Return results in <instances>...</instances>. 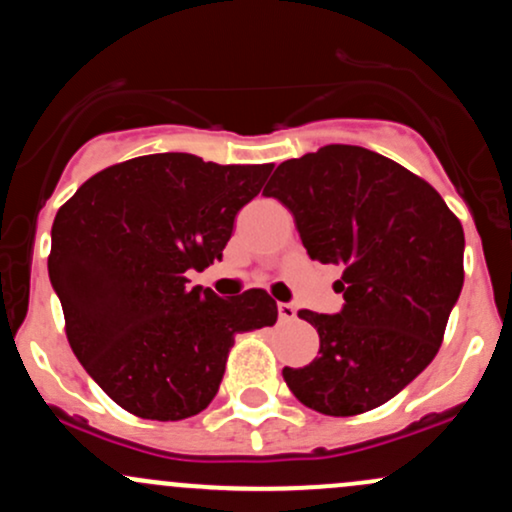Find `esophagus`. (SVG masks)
<instances>
[{"label":"esophagus","mask_w":512,"mask_h":512,"mask_svg":"<svg viewBox=\"0 0 512 512\" xmlns=\"http://www.w3.org/2000/svg\"><path fill=\"white\" fill-rule=\"evenodd\" d=\"M277 311H279V318L286 320V323H289V320H294V318H296V308L291 306V303H279Z\"/></svg>","instance_id":"34e87169"}]
</instances>
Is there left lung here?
<instances>
[{
    "instance_id": "1",
    "label": "left lung",
    "mask_w": 512,
    "mask_h": 512,
    "mask_svg": "<svg viewBox=\"0 0 512 512\" xmlns=\"http://www.w3.org/2000/svg\"><path fill=\"white\" fill-rule=\"evenodd\" d=\"M265 194L291 211L311 260L342 267L340 311H299L320 350L306 367H284L286 386L323 415L391 401L435 359L462 294L459 218L425 179L357 145L282 162Z\"/></svg>"
}]
</instances>
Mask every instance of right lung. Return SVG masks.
<instances>
[{"mask_svg":"<svg viewBox=\"0 0 512 512\" xmlns=\"http://www.w3.org/2000/svg\"><path fill=\"white\" fill-rule=\"evenodd\" d=\"M272 165L143 155L77 189L50 230L48 274L72 352L123 411L184 420L216 396L238 333L277 323L262 289L221 299L187 272L221 260Z\"/></svg>","mask_w":512,"mask_h":512,"instance_id":"right-lung-1","label":"right lung"}]
</instances>
